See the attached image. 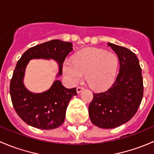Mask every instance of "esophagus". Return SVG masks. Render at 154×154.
<instances>
[{
  "instance_id": "1",
  "label": "esophagus",
  "mask_w": 154,
  "mask_h": 154,
  "mask_svg": "<svg viewBox=\"0 0 154 154\" xmlns=\"http://www.w3.org/2000/svg\"><path fill=\"white\" fill-rule=\"evenodd\" d=\"M83 87L78 86V87H77V93H80L82 91H83Z\"/></svg>"
}]
</instances>
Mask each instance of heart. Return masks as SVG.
<instances>
[{
  "instance_id": "obj_1",
  "label": "heart",
  "mask_w": 154,
  "mask_h": 154,
  "mask_svg": "<svg viewBox=\"0 0 154 154\" xmlns=\"http://www.w3.org/2000/svg\"><path fill=\"white\" fill-rule=\"evenodd\" d=\"M118 63L117 57L112 53L88 48L77 53L73 60H65L63 71L71 84L78 83L86 74V82L91 88L103 90L114 82Z\"/></svg>"
}]
</instances>
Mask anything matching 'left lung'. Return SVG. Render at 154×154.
<instances>
[{"mask_svg":"<svg viewBox=\"0 0 154 154\" xmlns=\"http://www.w3.org/2000/svg\"><path fill=\"white\" fill-rule=\"evenodd\" d=\"M119 60V72L113 85L103 92L93 93L88 114L94 125L112 129L129 122L143 97V78L137 57L125 47L108 43Z\"/></svg>","mask_w":154,"mask_h":154,"instance_id":"obj_1","label":"left lung"}]
</instances>
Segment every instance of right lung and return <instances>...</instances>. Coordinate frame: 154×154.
I'll return each instance as SVG.
<instances>
[{
	"label": "right lung",
	"instance_id": "add662e5",
	"mask_svg": "<svg viewBox=\"0 0 154 154\" xmlns=\"http://www.w3.org/2000/svg\"><path fill=\"white\" fill-rule=\"evenodd\" d=\"M72 50V43L51 40L29 48L17 63L10 81V93L15 112L27 125L42 130L59 127L64 122L70 100L77 93L76 88H66L58 80L48 91L31 92L23 82L26 66L32 59H53L59 64V77L63 73V63Z\"/></svg>",
	"mask_w": 154,
	"mask_h": 154
}]
</instances>
